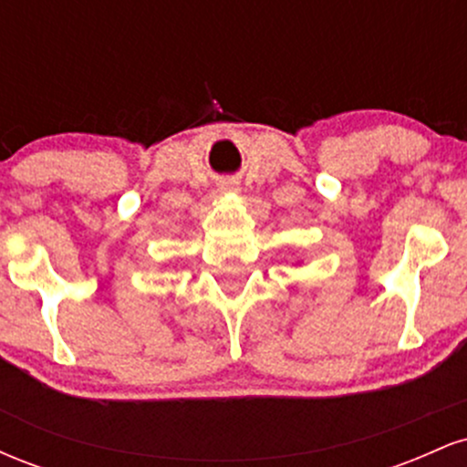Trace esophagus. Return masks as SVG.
<instances>
[{
    "mask_svg": "<svg viewBox=\"0 0 467 467\" xmlns=\"http://www.w3.org/2000/svg\"><path fill=\"white\" fill-rule=\"evenodd\" d=\"M219 191H222V192H239V184H237V182H223V184L219 186Z\"/></svg>",
    "mask_w": 467,
    "mask_h": 467,
    "instance_id": "obj_1",
    "label": "esophagus"
}]
</instances>
